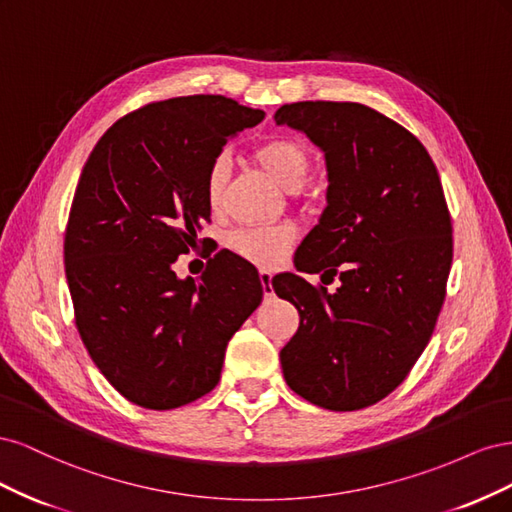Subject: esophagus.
Wrapping results in <instances>:
<instances>
[{"mask_svg": "<svg viewBox=\"0 0 512 512\" xmlns=\"http://www.w3.org/2000/svg\"><path fill=\"white\" fill-rule=\"evenodd\" d=\"M260 284L265 297H273V284H271V273L269 271H260Z\"/></svg>", "mask_w": 512, "mask_h": 512, "instance_id": "obj_1", "label": "esophagus"}]
</instances>
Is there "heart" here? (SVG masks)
I'll return each instance as SVG.
<instances>
[{"instance_id": "b5f03b06", "label": "heart", "mask_w": 512, "mask_h": 512, "mask_svg": "<svg viewBox=\"0 0 512 512\" xmlns=\"http://www.w3.org/2000/svg\"><path fill=\"white\" fill-rule=\"evenodd\" d=\"M256 160L267 170L271 179L288 192H297L309 177V153L292 138H271L256 151ZM228 179V162L218 158L207 173L205 194L211 207H218L224 196ZM294 241V228L290 224H265L239 228L230 235V247L241 258L258 267H275L284 260Z\"/></svg>"}]
</instances>
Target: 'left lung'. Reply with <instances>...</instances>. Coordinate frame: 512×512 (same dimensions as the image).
Returning a JSON list of instances; mask_svg holds the SVG:
<instances>
[{
    "label": "left lung",
    "instance_id": "obj_1",
    "mask_svg": "<svg viewBox=\"0 0 512 512\" xmlns=\"http://www.w3.org/2000/svg\"><path fill=\"white\" fill-rule=\"evenodd\" d=\"M277 126L303 132L327 162V207L299 245L294 267L273 277L277 297L299 309L280 361L290 389L312 404L350 412L404 382L444 303L453 226L438 168L416 136L365 104L294 102Z\"/></svg>",
    "mask_w": 512,
    "mask_h": 512
}]
</instances>
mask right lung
Listing matches in <instances>:
<instances>
[{
  "label": "right lung",
  "instance_id": "obj_1",
  "mask_svg": "<svg viewBox=\"0 0 512 512\" xmlns=\"http://www.w3.org/2000/svg\"><path fill=\"white\" fill-rule=\"evenodd\" d=\"M262 119L224 96L153 102L113 123L83 166L64 241L74 320L136 406L173 410L215 389L230 337L262 301L258 271L232 252L200 282L173 271L211 215V164Z\"/></svg>",
  "mask_w": 512,
  "mask_h": 512
}]
</instances>
